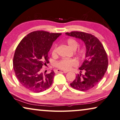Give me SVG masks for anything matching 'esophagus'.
<instances>
[{"label": "esophagus", "instance_id": "1", "mask_svg": "<svg viewBox=\"0 0 120 120\" xmlns=\"http://www.w3.org/2000/svg\"><path fill=\"white\" fill-rule=\"evenodd\" d=\"M56 71L57 72H64V73H66V72H68V71H66L61 70H59V69L56 70Z\"/></svg>", "mask_w": 120, "mask_h": 120}]
</instances>
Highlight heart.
<instances>
[{"mask_svg": "<svg viewBox=\"0 0 120 120\" xmlns=\"http://www.w3.org/2000/svg\"><path fill=\"white\" fill-rule=\"evenodd\" d=\"M67 44L70 48L72 50H76L78 48L79 44L76 40L74 39H69L67 40ZM57 45L55 44L52 47L51 50V55L53 56L56 55ZM85 53V49L82 48L78 51V54L80 56H83ZM78 63L76 60L74 59H63L56 64V66L59 69L64 70H69L73 66H76Z\"/></svg>", "mask_w": 120, "mask_h": 120, "instance_id": "b5f03b06", "label": "heart"}]
</instances>
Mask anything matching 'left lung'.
I'll use <instances>...</instances> for the list:
<instances>
[{
  "mask_svg": "<svg viewBox=\"0 0 120 120\" xmlns=\"http://www.w3.org/2000/svg\"><path fill=\"white\" fill-rule=\"evenodd\" d=\"M65 34L81 40L86 47L85 59L79 68L80 74L76 76L70 85L81 91L90 90L98 84L106 73L108 66L106 52L100 40L91 34L80 31ZM82 72H84V74H82Z\"/></svg>",
  "mask_w": 120,
  "mask_h": 120,
  "instance_id": "obj_1",
  "label": "left lung"
}]
</instances>
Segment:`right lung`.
Wrapping results in <instances>:
<instances>
[{
	"label": "right lung",
	"instance_id": "right-lung-1",
	"mask_svg": "<svg viewBox=\"0 0 120 120\" xmlns=\"http://www.w3.org/2000/svg\"><path fill=\"white\" fill-rule=\"evenodd\" d=\"M61 33H50L45 31H33L20 42L13 58V68L16 78L28 90L40 92L52 84L55 72L42 71L43 65L49 63L48 52Z\"/></svg>",
	"mask_w": 120,
	"mask_h": 120
}]
</instances>
